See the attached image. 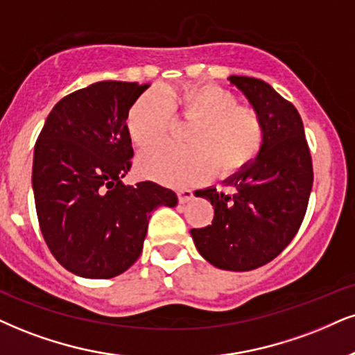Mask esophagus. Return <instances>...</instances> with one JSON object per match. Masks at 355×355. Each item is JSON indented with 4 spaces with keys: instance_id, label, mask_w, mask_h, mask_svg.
I'll use <instances>...</instances> for the list:
<instances>
[{
    "instance_id": "1",
    "label": "esophagus",
    "mask_w": 355,
    "mask_h": 355,
    "mask_svg": "<svg viewBox=\"0 0 355 355\" xmlns=\"http://www.w3.org/2000/svg\"><path fill=\"white\" fill-rule=\"evenodd\" d=\"M192 198H194V192H192L191 189H178V199L179 202H187V200H191Z\"/></svg>"
}]
</instances>
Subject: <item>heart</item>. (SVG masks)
Returning a JSON list of instances; mask_svg holds the SVG:
<instances>
[{
    "label": "heart",
    "mask_w": 355,
    "mask_h": 355,
    "mask_svg": "<svg viewBox=\"0 0 355 355\" xmlns=\"http://www.w3.org/2000/svg\"><path fill=\"white\" fill-rule=\"evenodd\" d=\"M174 118L194 121L187 148L159 144L139 156L144 176L184 186L216 171L230 176L252 164L263 150L266 128L257 108L240 105L234 92L214 84H186L148 92L126 115V133L137 148H148L168 135Z\"/></svg>",
    "instance_id": "obj_1"
}]
</instances>
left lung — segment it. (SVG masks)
Listing matches in <instances>:
<instances>
[{
	"instance_id": "left-lung-1",
	"label": "left lung",
	"mask_w": 355,
	"mask_h": 355,
	"mask_svg": "<svg viewBox=\"0 0 355 355\" xmlns=\"http://www.w3.org/2000/svg\"><path fill=\"white\" fill-rule=\"evenodd\" d=\"M265 121L263 150L225 186L196 196L211 200L212 224L191 229L196 247L222 270L248 271L268 263L291 242L303 222L313 187V159L295 105L260 78L230 76Z\"/></svg>"
}]
</instances>
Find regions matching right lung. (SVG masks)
I'll list each match as a JSON object with an SVG mask.
<instances>
[{
    "instance_id": "obj_1",
    "label": "right lung",
    "mask_w": 355,
    "mask_h": 355,
    "mask_svg": "<svg viewBox=\"0 0 355 355\" xmlns=\"http://www.w3.org/2000/svg\"><path fill=\"white\" fill-rule=\"evenodd\" d=\"M148 85L102 80L65 95L34 146L33 189L39 227L65 270L113 278L138 260L151 211L176 205L151 181L121 182L131 169L130 107Z\"/></svg>"
}]
</instances>
